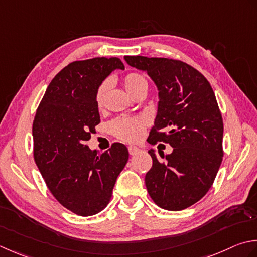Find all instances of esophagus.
Returning <instances> with one entry per match:
<instances>
[{"mask_svg": "<svg viewBox=\"0 0 257 257\" xmlns=\"http://www.w3.org/2000/svg\"><path fill=\"white\" fill-rule=\"evenodd\" d=\"M141 150L139 149V148H136V146H128V152H130V154L131 155H135V154H138L139 152H140Z\"/></svg>", "mask_w": 257, "mask_h": 257, "instance_id": "34e87169", "label": "esophagus"}]
</instances>
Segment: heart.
Instances as JSON below:
<instances>
[{
    "instance_id": "obj_1",
    "label": "heart",
    "mask_w": 257,
    "mask_h": 257,
    "mask_svg": "<svg viewBox=\"0 0 257 257\" xmlns=\"http://www.w3.org/2000/svg\"><path fill=\"white\" fill-rule=\"evenodd\" d=\"M123 84L126 88V91L132 95V94L138 91L140 87L148 86L145 78L139 74V73L131 72L127 73L126 75L123 77ZM107 90V82L102 83L96 92V105L98 107H102L104 103V96H105V92ZM146 125L145 119L141 116L131 117V116H121L109 124V128L113 132V134L116 138L121 139L123 141H127V142H134L141 139L144 127Z\"/></svg>"
}]
</instances>
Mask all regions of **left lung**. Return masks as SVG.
<instances>
[{
	"label": "left lung",
	"instance_id": "obj_1",
	"mask_svg": "<svg viewBox=\"0 0 257 257\" xmlns=\"http://www.w3.org/2000/svg\"><path fill=\"white\" fill-rule=\"evenodd\" d=\"M148 73L159 90V107L148 142L169 143L173 152L156 158L145 185L156 205L181 211L198 202L213 185L223 160V118L208 81L194 67L165 57L125 56Z\"/></svg>",
	"mask_w": 257,
	"mask_h": 257
}]
</instances>
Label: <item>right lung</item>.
I'll use <instances>...</instances> for the list:
<instances>
[{"instance_id":"add662e5","label":"right lung","mask_w":257,"mask_h":257,"mask_svg":"<svg viewBox=\"0 0 257 257\" xmlns=\"http://www.w3.org/2000/svg\"><path fill=\"white\" fill-rule=\"evenodd\" d=\"M117 57L70 63L51 81L33 121V154L53 196L80 216L95 215L106 207L128 151L122 143L98 154L86 145L99 123L96 92L116 70Z\"/></svg>"}]
</instances>
